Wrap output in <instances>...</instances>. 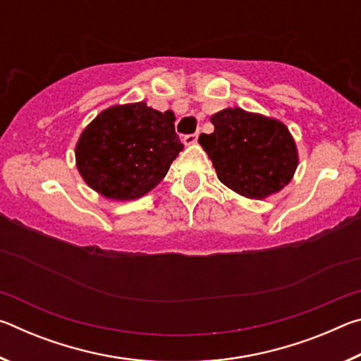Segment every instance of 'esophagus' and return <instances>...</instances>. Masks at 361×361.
I'll return each instance as SVG.
<instances>
[{"mask_svg": "<svg viewBox=\"0 0 361 361\" xmlns=\"http://www.w3.org/2000/svg\"><path fill=\"white\" fill-rule=\"evenodd\" d=\"M197 138H199L197 133H189V135H185V137H183V142H185V145L191 146V145H195V143H197Z\"/></svg>", "mask_w": 361, "mask_h": 361, "instance_id": "34e87169", "label": "esophagus"}]
</instances>
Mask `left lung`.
I'll return each instance as SVG.
<instances>
[{
  "mask_svg": "<svg viewBox=\"0 0 361 361\" xmlns=\"http://www.w3.org/2000/svg\"><path fill=\"white\" fill-rule=\"evenodd\" d=\"M210 121L215 130L202 133L199 143L223 185L250 199H264L288 185L298 152L282 122L242 108H226Z\"/></svg>",
  "mask_w": 361,
  "mask_h": 361,
  "instance_id": "obj_1",
  "label": "left lung"
}]
</instances>
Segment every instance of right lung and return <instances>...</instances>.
<instances>
[{"label":"right lung","instance_id":"1","mask_svg":"<svg viewBox=\"0 0 361 361\" xmlns=\"http://www.w3.org/2000/svg\"><path fill=\"white\" fill-rule=\"evenodd\" d=\"M173 121L172 111L161 113L145 102L105 109L76 145L79 173L105 197H142L166 176L183 149Z\"/></svg>","mask_w":361,"mask_h":361}]
</instances>
